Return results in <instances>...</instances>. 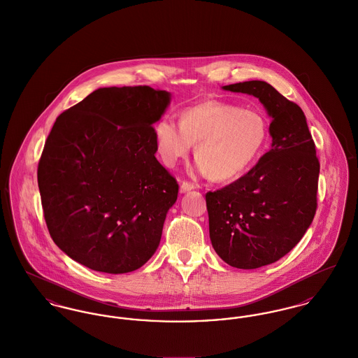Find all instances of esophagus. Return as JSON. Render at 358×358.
<instances>
[{"mask_svg":"<svg viewBox=\"0 0 358 358\" xmlns=\"http://www.w3.org/2000/svg\"><path fill=\"white\" fill-rule=\"evenodd\" d=\"M194 189H195V186L192 183H189V182H182V185H180V192H187V191L194 190Z\"/></svg>","mask_w":358,"mask_h":358,"instance_id":"obj_1","label":"esophagus"}]
</instances>
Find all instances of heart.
<instances>
[{
	"instance_id": "obj_1",
	"label": "heart",
	"mask_w": 358,
	"mask_h": 358,
	"mask_svg": "<svg viewBox=\"0 0 358 358\" xmlns=\"http://www.w3.org/2000/svg\"><path fill=\"white\" fill-rule=\"evenodd\" d=\"M157 153L168 167L190 155L195 145L196 171L217 182L238 179L252 167L267 143L262 114L240 106L206 100L185 108L179 124L163 118L153 127Z\"/></svg>"
}]
</instances>
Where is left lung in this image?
<instances>
[{"label": "left lung", "instance_id": "obj_1", "mask_svg": "<svg viewBox=\"0 0 358 358\" xmlns=\"http://www.w3.org/2000/svg\"><path fill=\"white\" fill-rule=\"evenodd\" d=\"M222 90L258 97L271 118V149L244 176L206 194L217 255L232 267L258 268L285 257L310 228L320 164L296 103L259 80Z\"/></svg>", "mask_w": 358, "mask_h": 358}]
</instances>
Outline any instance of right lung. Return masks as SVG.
Returning <instances> with one entry per match:
<instances>
[{
    "mask_svg": "<svg viewBox=\"0 0 358 358\" xmlns=\"http://www.w3.org/2000/svg\"><path fill=\"white\" fill-rule=\"evenodd\" d=\"M169 101L146 85L99 88L55 120L38 186L50 236L73 261L123 274L156 252L179 190L155 157Z\"/></svg>",
    "mask_w": 358,
    "mask_h": 358,
    "instance_id": "obj_1",
    "label": "right lung"
}]
</instances>
